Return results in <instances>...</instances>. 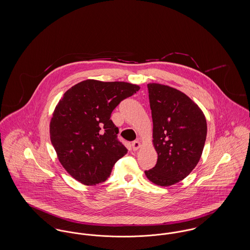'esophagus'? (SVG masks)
<instances>
[{
    "mask_svg": "<svg viewBox=\"0 0 250 250\" xmlns=\"http://www.w3.org/2000/svg\"><path fill=\"white\" fill-rule=\"evenodd\" d=\"M141 146V143L139 141H134L131 143V147H132V150L133 151H137Z\"/></svg>",
    "mask_w": 250,
    "mask_h": 250,
    "instance_id": "esophagus-1",
    "label": "esophagus"
}]
</instances>
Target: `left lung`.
Wrapping results in <instances>:
<instances>
[{
	"label": "left lung",
	"mask_w": 250,
	"mask_h": 250,
	"mask_svg": "<svg viewBox=\"0 0 250 250\" xmlns=\"http://www.w3.org/2000/svg\"><path fill=\"white\" fill-rule=\"evenodd\" d=\"M147 87L157 162L145 174L155 185L168 187L186 178L197 166L207 124L202 109L184 93L162 84Z\"/></svg>",
	"instance_id": "1"
}]
</instances>
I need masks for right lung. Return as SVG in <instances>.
<instances>
[{"label":"right lung","instance_id":"obj_1","mask_svg":"<svg viewBox=\"0 0 250 250\" xmlns=\"http://www.w3.org/2000/svg\"><path fill=\"white\" fill-rule=\"evenodd\" d=\"M138 85L87 80L63 95L50 121V141L61 164L73 178L93 186L107 180L127 153L118 140L111 112L136 94Z\"/></svg>","mask_w":250,"mask_h":250}]
</instances>
